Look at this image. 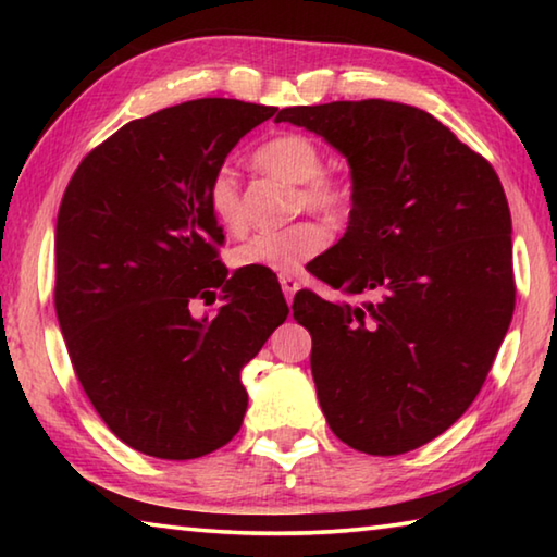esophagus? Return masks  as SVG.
Returning a JSON list of instances; mask_svg holds the SVG:
<instances>
[{"label": "esophagus", "instance_id": "obj_1", "mask_svg": "<svg viewBox=\"0 0 557 557\" xmlns=\"http://www.w3.org/2000/svg\"><path fill=\"white\" fill-rule=\"evenodd\" d=\"M280 285H282V292H285L287 301H292V297H295V292L299 289V280L295 275H289V272H282Z\"/></svg>", "mask_w": 557, "mask_h": 557}]
</instances>
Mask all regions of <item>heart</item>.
Returning <instances> with one entry per match:
<instances>
[{
	"instance_id": "heart-1",
	"label": "heart",
	"mask_w": 557,
	"mask_h": 557,
	"mask_svg": "<svg viewBox=\"0 0 557 557\" xmlns=\"http://www.w3.org/2000/svg\"><path fill=\"white\" fill-rule=\"evenodd\" d=\"M256 164L265 174L297 184L295 211H309L326 221H342L354 206V186L346 176L326 172L324 152L317 139L301 132H282L256 152ZM209 211L215 223L225 231H240L245 223V209L240 199L238 174L231 164L215 169L209 191ZM329 233L322 223L299 221L289 228L258 233L235 245L231 252L233 265L238 270H270L295 272L307 260H312L326 248Z\"/></svg>"
}]
</instances>
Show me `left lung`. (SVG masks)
I'll use <instances>...</instances> for the list:
<instances>
[{"mask_svg": "<svg viewBox=\"0 0 557 557\" xmlns=\"http://www.w3.org/2000/svg\"><path fill=\"white\" fill-rule=\"evenodd\" d=\"M351 166L344 238L312 275L354 301L297 292L329 428L375 457L428 445L465 414L516 305L511 211L494 166L425 110L336 100L277 112Z\"/></svg>", "mask_w": 557, "mask_h": 557, "instance_id": "8db88e82", "label": "left lung"}]
</instances>
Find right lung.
<instances>
[{"instance_id": "1", "label": "right lung", "mask_w": 557, "mask_h": 557, "mask_svg": "<svg viewBox=\"0 0 557 557\" xmlns=\"http://www.w3.org/2000/svg\"><path fill=\"white\" fill-rule=\"evenodd\" d=\"M256 102L203 98L132 120L83 157L55 223V314L102 422L159 459H196L235 437L243 366L289 307L268 270H228L209 182L252 127ZM226 305L194 320V298Z\"/></svg>"}]
</instances>
